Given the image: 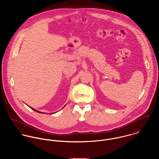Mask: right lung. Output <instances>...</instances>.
Masks as SVG:
<instances>
[{"instance_id": "obj_1", "label": "right lung", "mask_w": 159, "mask_h": 159, "mask_svg": "<svg viewBox=\"0 0 159 159\" xmlns=\"http://www.w3.org/2000/svg\"><path fill=\"white\" fill-rule=\"evenodd\" d=\"M64 107H65V106H64ZM64 107H63V108H64ZM30 108H31V109H32V110H34V111H36V112H38V113H42V112H40V111H37V110H35V109H34V108H31V107H30ZM53 113H51V114H53Z\"/></svg>"}]
</instances>
